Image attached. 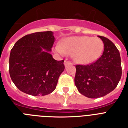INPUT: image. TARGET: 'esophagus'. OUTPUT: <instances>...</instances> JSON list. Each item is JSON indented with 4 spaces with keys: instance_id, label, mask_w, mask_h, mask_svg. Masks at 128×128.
Masks as SVG:
<instances>
[{
    "instance_id": "esophagus-1",
    "label": "esophagus",
    "mask_w": 128,
    "mask_h": 128,
    "mask_svg": "<svg viewBox=\"0 0 128 128\" xmlns=\"http://www.w3.org/2000/svg\"><path fill=\"white\" fill-rule=\"evenodd\" d=\"M70 64H72V62H70V61H67V60L64 61V65H65V66H67L68 65H70Z\"/></svg>"
}]
</instances>
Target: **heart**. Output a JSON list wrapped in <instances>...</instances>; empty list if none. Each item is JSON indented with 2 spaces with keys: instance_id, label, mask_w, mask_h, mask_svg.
Wrapping results in <instances>:
<instances>
[{
  "instance_id": "1",
  "label": "heart",
  "mask_w": 128,
  "mask_h": 128,
  "mask_svg": "<svg viewBox=\"0 0 128 128\" xmlns=\"http://www.w3.org/2000/svg\"><path fill=\"white\" fill-rule=\"evenodd\" d=\"M103 49L101 39L88 36L68 37L55 47L58 54H72L74 61L82 64L95 62L101 56Z\"/></svg>"
}]
</instances>
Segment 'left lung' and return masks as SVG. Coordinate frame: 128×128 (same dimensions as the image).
Segmentation results:
<instances>
[{"label": "left lung", "instance_id": "left-lung-1", "mask_svg": "<svg viewBox=\"0 0 128 128\" xmlns=\"http://www.w3.org/2000/svg\"><path fill=\"white\" fill-rule=\"evenodd\" d=\"M103 41L102 56L89 65H76L74 82L78 92L89 98L103 97L113 91L122 76L120 52L112 42L98 36Z\"/></svg>", "mask_w": 128, "mask_h": 128}]
</instances>
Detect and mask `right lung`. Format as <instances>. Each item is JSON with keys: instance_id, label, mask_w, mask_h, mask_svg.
<instances>
[{"instance_id": "right-lung-1", "label": "right lung", "mask_w": 128, "mask_h": 128, "mask_svg": "<svg viewBox=\"0 0 128 128\" xmlns=\"http://www.w3.org/2000/svg\"><path fill=\"white\" fill-rule=\"evenodd\" d=\"M55 41L51 31L27 34L15 43L9 58V73L22 92L40 96L56 89L64 71V60L57 61L50 52Z\"/></svg>"}]
</instances>
